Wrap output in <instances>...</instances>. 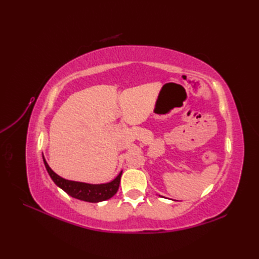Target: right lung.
I'll return each mask as SVG.
<instances>
[{
    "mask_svg": "<svg viewBox=\"0 0 259 259\" xmlns=\"http://www.w3.org/2000/svg\"><path fill=\"white\" fill-rule=\"evenodd\" d=\"M43 162L46 170L49 175L53 179V182L56 184L57 187L68 193L70 197L74 199L91 202V203H98L101 201H106L112 198L119 189L122 170L110 183L106 184H88L81 182H74V180H69L60 177L50 167L43 155Z\"/></svg>",
    "mask_w": 259,
    "mask_h": 259,
    "instance_id": "obj_1",
    "label": "right lung"
}]
</instances>
